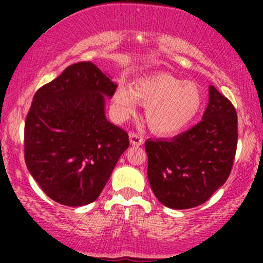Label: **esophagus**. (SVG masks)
<instances>
[{"label": "esophagus", "mask_w": 263, "mask_h": 263, "mask_svg": "<svg viewBox=\"0 0 263 263\" xmlns=\"http://www.w3.org/2000/svg\"><path fill=\"white\" fill-rule=\"evenodd\" d=\"M129 141L134 146H140V145L144 144V137L139 134H131L129 135Z\"/></svg>", "instance_id": "esophagus-1"}]
</instances>
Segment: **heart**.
<instances>
[{
	"label": "heart",
	"mask_w": 263,
	"mask_h": 263,
	"mask_svg": "<svg viewBox=\"0 0 263 263\" xmlns=\"http://www.w3.org/2000/svg\"><path fill=\"white\" fill-rule=\"evenodd\" d=\"M137 103L146 105L148 127L159 135H174L190 126L202 108V92L197 84L164 72L142 76L134 87L118 86L113 108L119 118L134 115Z\"/></svg>",
	"instance_id": "heart-1"
}]
</instances>
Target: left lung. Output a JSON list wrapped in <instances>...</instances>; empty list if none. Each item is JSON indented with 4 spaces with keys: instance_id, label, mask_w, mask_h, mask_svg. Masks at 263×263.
<instances>
[{
    "instance_id": "obj_1",
    "label": "left lung",
    "mask_w": 263,
    "mask_h": 263,
    "mask_svg": "<svg viewBox=\"0 0 263 263\" xmlns=\"http://www.w3.org/2000/svg\"><path fill=\"white\" fill-rule=\"evenodd\" d=\"M237 124L235 108L210 85L200 123L172 140H147V178L159 202L176 210L206 202L232 171Z\"/></svg>"
}]
</instances>
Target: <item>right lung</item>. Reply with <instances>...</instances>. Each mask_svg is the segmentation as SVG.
<instances>
[{"instance_id":"add662e5","label":"right lung","mask_w":263,"mask_h":263,"mask_svg":"<svg viewBox=\"0 0 263 263\" xmlns=\"http://www.w3.org/2000/svg\"><path fill=\"white\" fill-rule=\"evenodd\" d=\"M117 85L94 63L71 65L35 92L26 116L28 171L49 198L85 206L99 197L128 135L105 117Z\"/></svg>"}]
</instances>
